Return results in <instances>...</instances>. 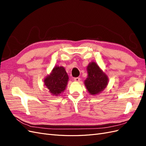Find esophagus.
Segmentation results:
<instances>
[{
  "mask_svg": "<svg viewBox=\"0 0 146 146\" xmlns=\"http://www.w3.org/2000/svg\"><path fill=\"white\" fill-rule=\"evenodd\" d=\"M74 80L75 81V82H79V81H80V78H79V77H76V78H74Z\"/></svg>",
  "mask_w": 146,
  "mask_h": 146,
  "instance_id": "34e87169",
  "label": "esophagus"
}]
</instances>
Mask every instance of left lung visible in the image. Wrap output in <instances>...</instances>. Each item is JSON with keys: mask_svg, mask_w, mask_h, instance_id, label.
I'll list each match as a JSON object with an SVG mask.
<instances>
[{"mask_svg": "<svg viewBox=\"0 0 146 146\" xmlns=\"http://www.w3.org/2000/svg\"><path fill=\"white\" fill-rule=\"evenodd\" d=\"M88 77L85 85L91 95L98 94L105 90L108 82V78L95 62L90 63L87 66Z\"/></svg>", "mask_w": 146, "mask_h": 146, "instance_id": "left-lung-1", "label": "left lung"}]
</instances>
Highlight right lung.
Segmentation results:
<instances>
[{
	"label": "right lung",
	"mask_w": 146,
	"mask_h": 146,
	"mask_svg": "<svg viewBox=\"0 0 146 146\" xmlns=\"http://www.w3.org/2000/svg\"><path fill=\"white\" fill-rule=\"evenodd\" d=\"M68 79L69 77L64 68L56 66L50 75H48L44 78V82L52 95L58 96L65 90Z\"/></svg>",
	"instance_id": "1"
}]
</instances>
